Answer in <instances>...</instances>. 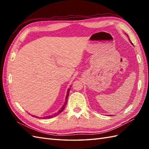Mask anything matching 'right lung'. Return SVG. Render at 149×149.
I'll use <instances>...</instances> for the list:
<instances>
[{
  "mask_svg": "<svg viewBox=\"0 0 149 149\" xmlns=\"http://www.w3.org/2000/svg\"><path fill=\"white\" fill-rule=\"evenodd\" d=\"M69 91H70V89H68V92H67V95H66V100H65V104L64 105H63V106L62 107V108H61V109H60L59 111H58V113H56V114H54V115H50V116H45V117H43V118L44 119H47V118H52V117H54V116H57V115H58L59 114H60L63 111V109H65V106H66V103H67V100H68V93H69ZM33 116V115H32ZM35 117H36L37 118V116H35Z\"/></svg>",
  "mask_w": 149,
  "mask_h": 149,
  "instance_id": "1",
  "label": "right lung"
}]
</instances>
